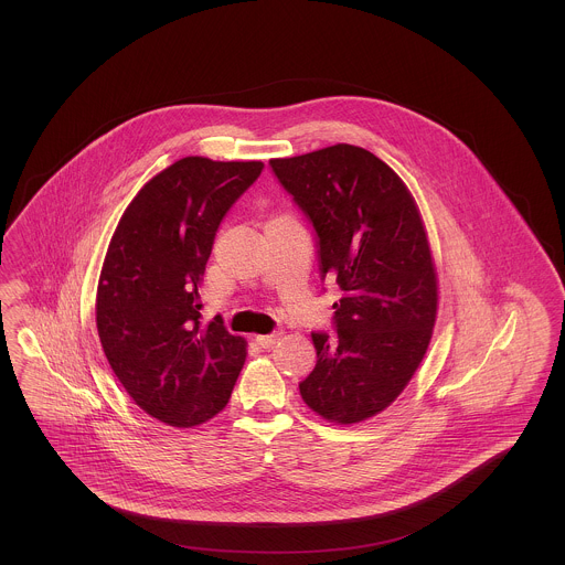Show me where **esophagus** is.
Segmentation results:
<instances>
[{
	"label": "esophagus",
	"mask_w": 565,
	"mask_h": 565,
	"mask_svg": "<svg viewBox=\"0 0 565 565\" xmlns=\"http://www.w3.org/2000/svg\"><path fill=\"white\" fill-rule=\"evenodd\" d=\"M281 339V332H273V334H260V337H256V343L260 345V348H265V350H270L277 341Z\"/></svg>",
	"instance_id": "34e87169"
}]
</instances>
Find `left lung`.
Wrapping results in <instances>:
<instances>
[{
    "label": "left lung",
    "mask_w": 565,
    "mask_h": 565,
    "mask_svg": "<svg viewBox=\"0 0 565 565\" xmlns=\"http://www.w3.org/2000/svg\"><path fill=\"white\" fill-rule=\"evenodd\" d=\"M270 169L316 228L322 279L343 290L337 334H311L318 364L300 396L328 422H364L401 396L430 345L438 281L417 203L392 167L350 143Z\"/></svg>",
    "instance_id": "8db88e82"
}]
</instances>
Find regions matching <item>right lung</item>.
Returning <instances> with one entry per match:
<instances>
[{"label": "right lung", "mask_w": 565, "mask_h": 565, "mask_svg": "<svg viewBox=\"0 0 565 565\" xmlns=\"http://www.w3.org/2000/svg\"><path fill=\"white\" fill-rule=\"evenodd\" d=\"M260 161L186 157L157 173L120 217L97 286V332L139 408L173 428L210 422L247 355L220 316L201 322V281L215 233Z\"/></svg>", "instance_id": "1"}]
</instances>
